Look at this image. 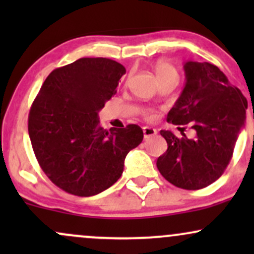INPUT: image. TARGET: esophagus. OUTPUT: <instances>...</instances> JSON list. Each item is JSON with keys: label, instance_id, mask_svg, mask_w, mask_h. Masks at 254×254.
<instances>
[{"label": "esophagus", "instance_id": "34e87169", "mask_svg": "<svg viewBox=\"0 0 254 254\" xmlns=\"http://www.w3.org/2000/svg\"><path fill=\"white\" fill-rule=\"evenodd\" d=\"M157 133L156 129H154V127H143V136L144 138H149L151 136H155Z\"/></svg>", "mask_w": 254, "mask_h": 254}]
</instances>
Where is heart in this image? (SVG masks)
Instances as JSON below:
<instances>
[{
	"label": "heart",
	"mask_w": 254,
	"mask_h": 254,
	"mask_svg": "<svg viewBox=\"0 0 254 254\" xmlns=\"http://www.w3.org/2000/svg\"><path fill=\"white\" fill-rule=\"evenodd\" d=\"M155 75H156V78L173 77V78H177V80H178L177 70L174 69V66H172L171 64H168V63L157 64V66L155 69ZM148 117L153 118L154 116L150 115V113H148Z\"/></svg>",
	"instance_id": "obj_1"
}]
</instances>
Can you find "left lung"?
Masks as SVG:
<instances>
[{"label": "left lung", "mask_w": 254, "mask_h": 254, "mask_svg": "<svg viewBox=\"0 0 254 254\" xmlns=\"http://www.w3.org/2000/svg\"><path fill=\"white\" fill-rule=\"evenodd\" d=\"M186 82L167 115V122L196 131L178 138L172 131L160 133L167 150L157 159L166 180L185 190L206 188L222 176L246 121L247 100L220 69L208 62L184 63Z\"/></svg>", "instance_id": "1"}]
</instances>
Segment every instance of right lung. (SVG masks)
Here are the masks:
<instances>
[{
    "mask_svg": "<svg viewBox=\"0 0 254 254\" xmlns=\"http://www.w3.org/2000/svg\"><path fill=\"white\" fill-rule=\"evenodd\" d=\"M127 72L109 58H80L44 81L28 116V133L44 173L75 196L100 193L121 178L127 153L142 142L136 124L104 130L98 113Z\"/></svg>",
    "mask_w": 254,
    "mask_h": 254,
    "instance_id": "right-lung-1",
    "label": "right lung"
}]
</instances>
